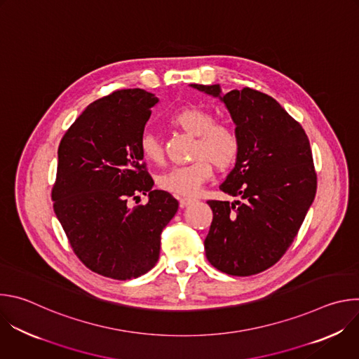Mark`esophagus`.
Listing matches in <instances>:
<instances>
[{
	"label": "esophagus",
	"instance_id": "esophagus-1",
	"mask_svg": "<svg viewBox=\"0 0 359 359\" xmlns=\"http://www.w3.org/2000/svg\"><path fill=\"white\" fill-rule=\"evenodd\" d=\"M194 200L193 198H190V197H182L180 200H179V203H180V208H186V206H189V204H191Z\"/></svg>",
	"mask_w": 359,
	"mask_h": 359
}]
</instances>
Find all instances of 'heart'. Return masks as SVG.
Wrapping results in <instances>:
<instances>
[{
	"instance_id": "b5f03b06",
	"label": "heart",
	"mask_w": 359,
	"mask_h": 359,
	"mask_svg": "<svg viewBox=\"0 0 359 359\" xmlns=\"http://www.w3.org/2000/svg\"><path fill=\"white\" fill-rule=\"evenodd\" d=\"M170 123L196 136L193 161L173 166L159 176L161 189L176 196H194L213 173V163L219 169L230 168L238 158L240 137L227 123H216L209 111L198 107H184L169 116ZM139 150L144 161L161 165L165 159L162 142L150 132L142 133Z\"/></svg>"
}]
</instances>
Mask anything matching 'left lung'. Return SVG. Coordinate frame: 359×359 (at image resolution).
<instances>
[{
  "mask_svg": "<svg viewBox=\"0 0 359 359\" xmlns=\"http://www.w3.org/2000/svg\"><path fill=\"white\" fill-rule=\"evenodd\" d=\"M191 88L219 97L236 123L240 153L220 190L238 200H209L213 222L204 240L213 267L252 276L274 266L294 241L317 191L310 140L278 102L255 89L222 93L220 85Z\"/></svg>",
  "mask_w": 359,
  "mask_h": 359,
  "instance_id": "obj_1",
  "label": "left lung"
}]
</instances>
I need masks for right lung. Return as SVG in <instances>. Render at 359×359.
Listing matches in <instances>:
<instances>
[{
  "label": "right lung",
  "mask_w": 359,
  "mask_h": 359,
  "mask_svg": "<svg viewBox=\"0 0 359 359\" xmlns=\"http://www.w3.org/2000/svg\"><path fill=\"white\" fill-rule=\"evenodd\" d=\"M158 102L139 88L115 90L92 102L58 147L54 212L78 259L104 277L130 280L155 267L179 208L170 193L151 189L139 150ZM139 194L148 203L130 207Z\"/></svg>",
  "instance_id": "add662e5"
}]
</instances>
